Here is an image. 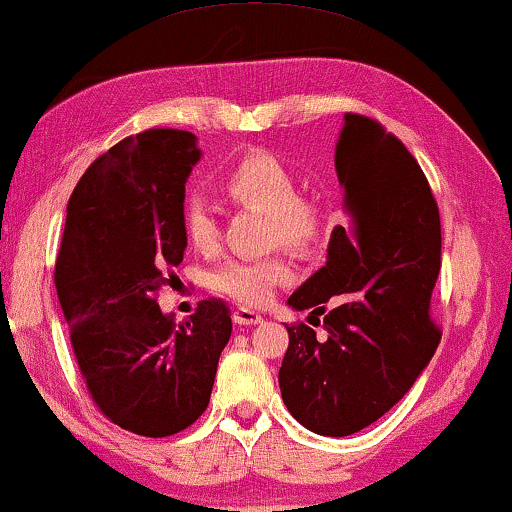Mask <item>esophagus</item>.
I'll list each match as a JSON object with an SVG mask.
<instances>
[{"instance_id": "obj_1", "label": "esophagus", "mask_w": 512, "mask_h": 512, "mask_svg": "<svg viewBox=\"0 0 512 512\" xmlns=\"http://www.w3.org/2000/svg\"><path fill=\"white\" fill-rule=\"evenodd\" d=\"M233 321L237 326H254V324H261L263 317L258 312L249 310V307H237L233 314Z\"/></svg>"}]
</instances>
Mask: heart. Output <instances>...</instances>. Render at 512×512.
Segmentation results:
<instances>
[{
    "mask_svg": "<svg viewBox=\"0 0 512 512\" xmlns=\"http://www.w3.org/2000/svg\"><path fill=\"white\" fill-rule=\"evenodd\" d=\"M223 198L237 207L258 209L268 216V240L296 251L317 249L326 235V212L319 200L298 193L296 174L284 160L268 151L244 153L216 181ZM181 233L191 249L214 254L219 247V226L200 200L181 207ZM291 279V263L284 254L265 258H237L212 275V289L242 305L268 303L272 291Z\"/></svg>",
    "mask_w": 512,
    "mask_h": 512,
    "instance_id": "1",
    "label": "heart"
}]
</instances>
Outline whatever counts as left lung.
I'll list each match as a JSON object with an SVG mask.
<instances>
[{
  "label": "left lung",
  "mask_w": 512,
  "mask_h": 512,
  "mask_svg": "<svg viewBox=\"0 0 512 512\" xmlns=\"http://www.w3.org/2000/svg\"><path fill=\"white\" fill-rule=\"evenodd\" d=\"M335 170L349 223L289 298L293 310H312L314 326L324 314L326 338L303 321L286 326L279 389L305 429L340 438L394 408L436 352L440 216L415 156L375 118L345 114Z\"/></svg>",
  "instance_id": "left-lung-1"
}]
</instances>
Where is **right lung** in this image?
I'll return each mask as SVG.
<instances>
[{
    "label": "right lung",
    "instance_id": "right-lung-1",
    "mask_svg": "<svg viewBox=\"0 0 512 512\" xmlns=\"http://www.w3.org/2000/svg\"><path fill=\"white\" fill-rule=\"evenodd\" d=\"M195 135L151 128L121 139L83 172L67 205L55 289L88 394L109 422L146 438L184 431L207 410L233 321L200 300L181 324L158 291L184 261L186 179Z\"/></svg>",
    "mask_w": 512,
    "mask_h": 512
}]
</instances>
